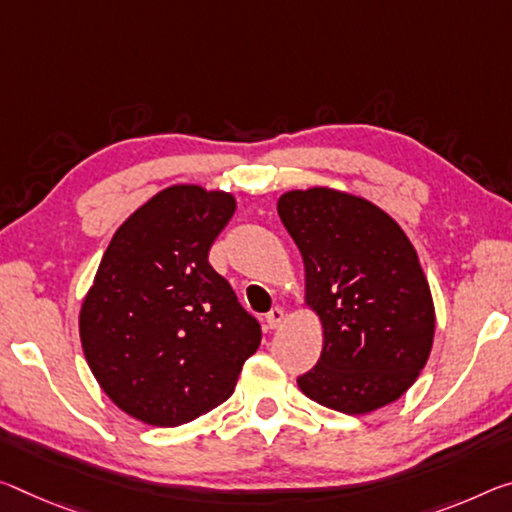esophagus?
<instances>
[{"mask_svg": "<svg viewBox=\"0 0 512 512\" xmlns=\"http://www.w3.org/2000/svg\"><path fill=\"white\" fill-rule=\"evenodd\" d=\"M282 321H285V310H282V307H273V310L266 314V326H269L271 330L280 328Z\"/></svg>", "mask_w": 512, "mask_h": 512, "instance_id": "34e87169", "label": "esophagus"}]
</instances>
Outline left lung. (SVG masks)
I'll return each instance as SVG.
<instances>
[{
  "instance_id": "left-lung-1",
  "label": "left lung",
  "mask_w": 512,
  "mask_h": 512,
  "mask_svg": "<svg viewBox=\"0 0 512 512\" xmlns=\"http://www.w3.org/2000/svg\"><path fill=\"white\" fill-rule=\"evenodd\" d=\"M278 214L305 264V303L323 326L319 362L298 378L312 401L367 415L408 392L435 335L431 287L405 232L373 202L314 186Z\"/></svg>"
}]
</instances>
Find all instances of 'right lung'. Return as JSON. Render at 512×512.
I'll return each mask as SVG.
<instances>
[{
    "instance_id": "1",
    "label": "right lung",
    "mask_w": 512,
    "mask_h": 512,
    "mask_svg": "<svg viewBox=\"0 0 512 512\" xmlns=\"http://www.w3.org/2000/svg\"><path fill=\"white\" fill-rule=\"evenodd\" d=\"M232 193L175 184L118 227L81 303L86 362L109 399L150 426H180L230 399L262 328L209 248Z\"/></svg>"
}]
</instances>
